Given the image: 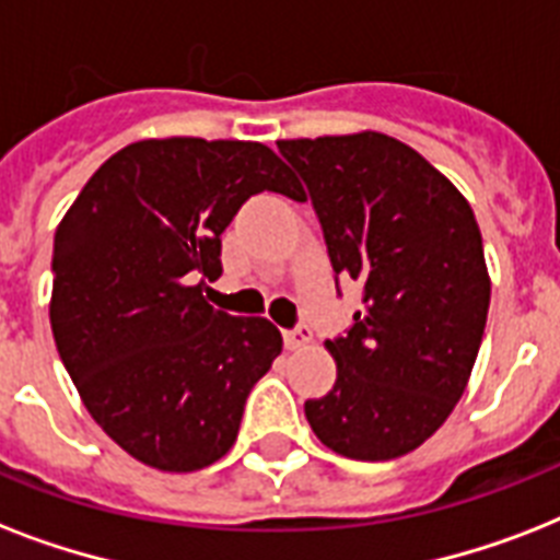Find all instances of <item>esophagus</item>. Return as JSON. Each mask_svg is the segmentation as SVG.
Wrapping results in <instances>:
<instances>
[{"instance_id":"1","label":"esophagus","mask_w":560,"mask_h":560,"mask_svg":"<svg viewBox=\"0 0 560 560\" xmlns=\"http://www.w3.org/2000/svg\"><path fill=\"white\" fill-rule=\"evenodd\" d=\"M311 337H314V334H311V328H307L305 323H299L296 328L284 331V346H288L290 351H296V349H302V346H307V342H311Z\"/></svg>"}]
</instances>
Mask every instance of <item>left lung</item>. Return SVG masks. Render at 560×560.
<instances>
[{"instance_id":"obj_1","label":"left lung","mask_w":560,"mask_h":560,"mask_svg":"<svg viewBox=\"0 0 560 560\" xmlns=\"http://www.w3.org/2000/svg\"><path fill=\"white\" fill-rule=\"evenodd\" d=\"M279 151L305 179L337 279L363 288L349 334L325 340L337 383L305 400L307 424L340 456L398 459L447 421L477 363L491 302L477 218L392 136L284 139Z\"/></svg>"}]
</instances>
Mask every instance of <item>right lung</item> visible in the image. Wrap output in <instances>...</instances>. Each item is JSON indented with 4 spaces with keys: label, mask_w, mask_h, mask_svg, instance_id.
<instances>
[{
    "label": "right lung",
    "mask_w": 560,
    "mask_h": 560,
    "mask_svg": "<svg viewBox=\"0 0 560 560\" xmlns=\"http://www.w3.org/2000/svg\"><path fill=\"white\" fill-rule=\"evenodd\" d=\"M302 186L261 142L144 139L113 153L55 232L51 334L83 407L151 468L200 470L235 444L281 354L264 316L206 302L220 235L253 194Z\"/></svg>",
    "instance_id": "1"
}]
</instances>
